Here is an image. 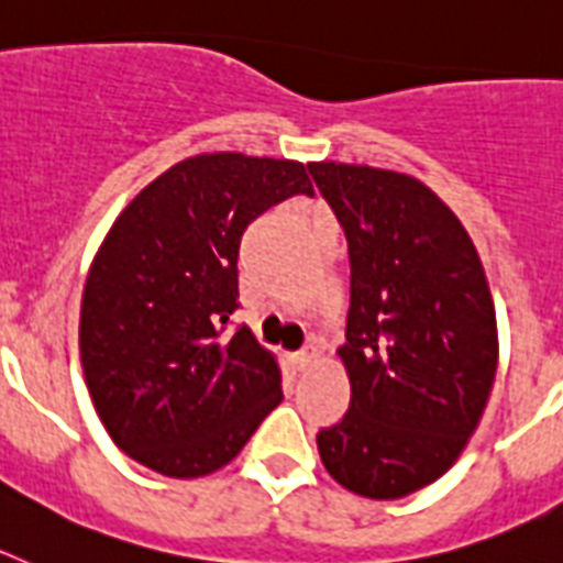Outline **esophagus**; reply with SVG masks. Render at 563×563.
I'll return each instance as SVG.
<instances>
[{
  "instance_id": "34e87169",
  "label": "esophagus",
  "mask_w": 563,
  "mask_h": 563,
  "mask_svg": "<svg viewBox=\"0 0 563 563\" xmlns=\"http://www.w3.org/2000/svg\"><path fill=\"white\" fill-rule=\"evenodd\" d=\"M314 363H317V345H314V342H309L306 349L297 351V354H291V365H295L297 371L311 368Z\"/></svg>"
}]
</instances>
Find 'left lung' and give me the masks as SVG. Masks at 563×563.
I'll return each instance as SVG.
<instances>
[{"label":"left lung","instance_id":"8db88e82","mask_svg":"<svg viewBox=\"0 0 563 563\" xmlns=\"http://www.w3.org/2000/svg\"><path fill=\"white\" fill-rule=\"evenodd\" d=\"M345 229L351 309L345 417L317 433L325 471L365 498H402L462 456L490 399L498 331L485 266L451 207L390 169L317 161Z\"/></svg>","mask_w":563,"mask_h":563}]
</instances>
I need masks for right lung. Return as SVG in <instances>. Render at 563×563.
Listing matches in <instances>:
<instances>
[{
  "mask_svg": "<svg viewBox=\"0 0 563 563\" xmlns=\"http://www.w3.org/2000/svg\"><path fill=\"white\" fill-rule=\"evenodd\" d=\"M291 195H314L300 161L192 155L126 203L92 257L87 390L112 442L161 476L221 471L280 405L275 354L229 317L243 232Z\"/></svg>",
  "mask_w": 563,
  "mask_h": 563,
  "instance_id": "right-lung-1",
  "label": "right lung"
}]
</instances>
